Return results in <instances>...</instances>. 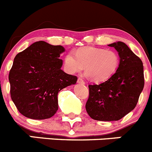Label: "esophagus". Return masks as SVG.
Wrapping results in <instances>:
<instances>
[{
  "label": "esophagus",
  "instance_id": "obj_1",
  "mask_svg": "<svg viewBox=\"0 0 152 152\" xmlns=\"http://www.w3.org/2000/svg\"><path fill=\"white\" fill-rule=\"evenodd\" d=\"M77 83H80V84H84L85 82H84V80L81 78V77H78V79H77Z\"/></svg>",
  "mask_w": 152,
  "mask_h": 152
}]
</instances>
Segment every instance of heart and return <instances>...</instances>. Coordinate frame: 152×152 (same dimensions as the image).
Listing matches in <instances>:
<instances>
[{"instance_id":"heart-1","label":"heart","mask_w":152,"mask_h":152,"mask_svg":"<svg viewBox=\"0 0 152 152\" xmlns=\"http://www.w3.org/2000/svg\"><path fill=\"white\" fill-rule=\"evenodd\" d=\"M119 56L113 50L95 47H86L76 51L69 52L64 58V67L70 74L86 72L95 82H103L111 77L119 66Z\"/></svg>"}]
</instances>
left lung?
Returning a JSON list of instances; mask_svg holds the SVG:
<instances>
[{
    "label": "left lung",
    "instance_id": "1",
    "mask_svg": "<svg viewBox=\"0 0 152 152\" xmlns=\"http://www.w3.org/2000/svg\"><path fill=\"white\" fill-rule=\"evenodd\" d=\"M118 52L115 73L99 84L89 85L86 110L98 121H118L135 108L144 87L142 60L122 42L109 45Z\"/></svg>",
    "mask_w": 152,
    "mask_h": 152
}]
</instances>
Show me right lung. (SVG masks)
<instances>
[{"instance_id":"add662e5","label":"right lung","mask_w":152,"mask_h":152,"mask_svg":"<svg viewBox=\"0 0 152 152\" xmlns=\"http://www.w3.org/2000/svg\"><path fill=\"white\" fill-rule=\"evenodd\" d=\"M61 45L34 42L15 56L9 74L10 95L15 107L32 119H45L58 110V92L77 77L61 69Z\"/></svg>"}]
</instances>
